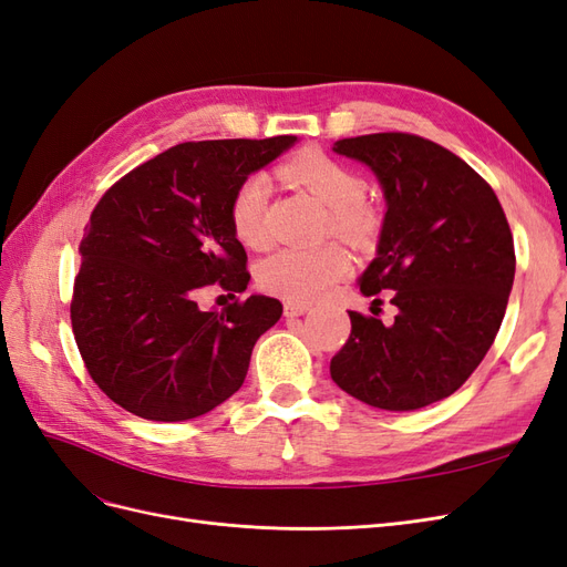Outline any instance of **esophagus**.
<instances>
[{"instance_id": "1", "label": "esophagus", "mask_w": 567, "mask_h": 567, "mask_svg": "<svg viewBox=\"0 0 567 567\" xmlns=\"http://www.w3.org/2000/svg\"><path fill=\"white\" fill-rule=\"evenodd\" d=\"M307 310H310V305H307V302H296V300H286L284 302V315L286 317H300Z\"/></svg>"}]
</instances>
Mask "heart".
<instances>
[{
  "label": "heart",
  "mask_w": 567,
  "mask_h": 567,
  "mask_svg": "<svg viewBox=\"0 0 567 567\" xmlns=\"http://www.w3.org/2000/svg\"><path fill=\"white\" fill-rule=\"evenodd\" d=\"M281 175L310 192L329 208V231L352 246H369L381 229V215L367 203V182L350 165L321 148H305L281 165ZM269 179L262 173L248 175L229 203V221L238 241L260 250L269 244L267 231ZM352 262L346 248L323 244L319 248H281L260 265L257 279L274 296L310 302L336 281L348 277Z\"/></svg>",
  "instance_id": "b5f03b06"
}]
</instances>
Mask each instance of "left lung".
Listing matches in <instances>:
<instances>
[{
  "mask_svg": "<svg viewBox=\"0 0 567 567\" xmlns=\"http://www.w3.org/2000/svg\"><path fill=\"white\" fill-rule=\"evenodd\" d=\"M333 151L367 163L383 186L379 255L359 290H392L400 312L390 326L350 312L352 331L331 359V379L385 411L450 398L492 348L516 277L502 203L468 163L416 134L352 136Z\"/></svg>",
  "mask_w": 567,
  "mask_h": 567,
  "instance_id": "left-lung-1",
  "label": "left lung"
}]
</instances>
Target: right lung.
<instances>
[{
  "mask_svg": "<svg viewBox=\"0 0 567 567\" xmlns=\"http://www.w3.org/2000/svg\"><path fill=\"white\" fill-rule=\"evenodd\" d=\"M298 136L184 142L134 167L84 227L71 321L92 381L130 414L188 421L244 385L257 338L284 305L267 296L203 312V286L244 293L250 274L229 203Z\"/></svg>",
  "mask_w": 567,
  "mask_h": 567,
  "instance_id": "obj_1",
  "label": "right lung"
}]
</instances>
